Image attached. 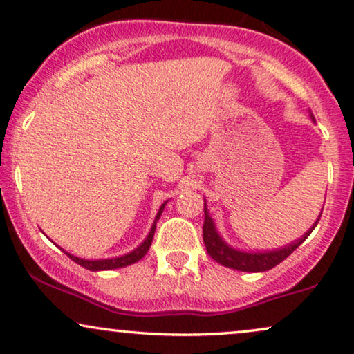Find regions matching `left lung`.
I'll return each mask as SVG.
<instances>
[{
	"mask_svg": "<svg viewBox=\"0 0 354 354\" xmlns=\"http://www.w3.org/2000/svg\"><path fill=\"white\" fill-rule=\"evenodd\" d=\"M205 212V221H203V243L205 248H207L208 254H210L216 263L221 266H226V268L243 270V272H264V270H269L276 268L277 264H281L286 257H289L292 252H294L297 248L302 244L305 239L308 238V234L312 233L313 228H315L318 220H320V215H318L317 221L307 233L304 234L302 238H299L297 241L287 244V246L281 248V250L274 251H264V252H248V251H239L231 248L230 244H226L223 239H221L220 234H218L216 226L213 223L210 213H208L207 203L203 205Z\"/></svg>",
	"mask_w": 354,
	"mask_h": 354,
	"instance_id": "8db88e82",
	"label": "left lung"
}]
</instances>
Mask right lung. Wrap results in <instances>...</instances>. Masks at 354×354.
<instances>
[{
	"instance_id": "obj_1",
	"label": "right lung",
	"mask_w": 354,
	"mask_h": 354,
	"mask_svg": "<svg viewBox=\"0 0 354 354\" xmlns=\"http://www.w3.org/2000/svg\"><path fill=\"white\" fill-rule=\"evenodd\" d=\"M165 203H167V202H164L162 205H160L159 212H157V215H156L154 225H152V228H151V231H149V234H147V238L144 239V241H142L141 244H139L136 250L128 252V254L118 256V257H111V259H84V257H77V256H73V254H71V252H67V251H65V254L71 257L73 263L80 264L82 268H85V269H88V270H111V269L126 268V266L138 263V261L142 259V257L146 256V252L149 251V246H151V243H152V238H154L156 223H157V220H159V218H160V215H162V210H164ZM62 251H64V250H62Z\"/></svg>"
}]
</instances>
